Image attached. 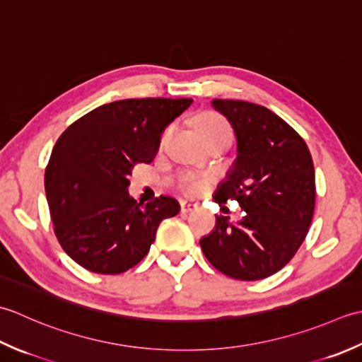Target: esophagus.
Masks as SVG:
<instances>
[{
  "label": "esophagus",
  "mask_w": 362,
  "mask_h": 362,
  "mask_svg": "<svg viewBox=\"0 0 362 362\" xmlns=\"http://www.w3.org/2000/svg\"><path fill=\"white\" fill-rule=\"evenodd\" d=\"M197 203L195 202H189V200H184V202H181V212H184V214H187V212H190L192 209H195L197 208Z\"/></svg>",
  "instance_id": "obj_1"
}]
</instances>
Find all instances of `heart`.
Masks as SVG:
<instances>
[{
	"label": "heart",
	"mask_w": 362,
	"mask_h": 362,
	"mask_svg": "<svg viewBox=\"0 0 362 362\" xmlns=\"http://www.w3.org/2000/svg\"><path fill=\"white\" fill-rule=\"evenodd\" d=\"M198 131L203 137L206 144L214 142V140H231L233 136V129L230 127V123L226 122L225 117L214 114V112H206L200 117V122H198ZM172 127H168L164 132H162L160 140H159V146L162 148L165 144L167 137L170 136ZM209 180L208 176L198 175L195 172H189L184 170L176 175V187H178L181 192L187 195H200L208 187Z\"/></svg>",
	"instance_id": "obj_1"
}]
</instances>
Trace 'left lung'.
Returning <instances> with one entry per match:
<instances>
[{
  "label": "left lung",
  "mask_w": 362,
  "mask_h": 362,
  "mask_svg": "<svg viewBox=\"0 0 362 362\" xmlns=\"http://www.w3.org/2000/svg\"><path fill=\"white\" fill-rule=\"evenodd\" d=\"M234 128L238 159L220 184L216 202L235 200L245 211L238 225L217 216L200 245L226 276L256 281L281 270L309 231L315 175L306 142L270 109L240 100H214Z\"/></svg>",
  "instance_id": "1"
}]
</instances>
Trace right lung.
Masks as SVG:
<instances>
[{
    "mask_svg": "<svg viewBox=\"0 0 362 362\" xmlns=\"http://www.w3.org/2000/svg\"><path fill=\"white\" fill-rule=\"evenodd\" d=\"M192 98H129L107 103L73 122L57 139L45 168L56 238L73 261L119 275L148 253L164 218L180 212L172 197L142 206L128 194L137 164H150L162 131Z\"/></svg>",
    "mask_w": 362,
    "mask_h": 362,
    "instance_id": "add662e5",
    "label": "right lung"
}]
</instances>
